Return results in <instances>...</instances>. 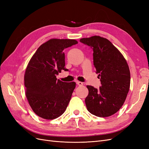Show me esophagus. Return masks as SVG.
<instances>
[{"label": "esophagus", "instance_id": "esophagus-1", "mask_svg": "<svg viewBox=\"0 0 149 149\" xmlns=\"http://www.w3.org/2000/svg\"><path fill=\"white\" fill-rule=\"evenodd\" d=\"M76 84H77L78 85H79V86H83V83H82V82H81V81H76Z\"/></svg>", "mask_w": 149, "mask_h": 149}]
</instances>
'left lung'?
Wrapping results in <instances>:
<instances>
[{
  "label": "left lung",
  "instance_id": "obj_1",
  "mask_svg": "<svg viewBox=\"0 0 149 149\" xmlns=\"http://www.w3.org/2000/svg\"><path fill=\"white\" fill-rule=\"evenodd\" d=\"M79 41L93 49V63L101 83L99 89L87 86V109L97 117L111 116L123 106L129 92L130 74L127 63L118 49L105 38L93 36Z\"/></svg>",
  "mask_w": 149,
  "mask_h": 149
}]
</instances>
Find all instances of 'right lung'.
<instances>
[{
    "mask_svg": "<svg viewBox=\"0 0 149 149\" xmlns=\"http://www.w3.org/2000/svg\"><path fill=\"white\" fill-rule=\"evenodd\" d=\"M77 43L72 39H50L40 46L29 63L24 75L25 94L40 118L56 119L66 109L76 83L63 82L56 76L67 70L63 50Z\"/></svg>",
    "mask_w": 149,
    "mask_h": 149,
    "instance_id": "1",
    "label": "right lung"
}]
</instances>
